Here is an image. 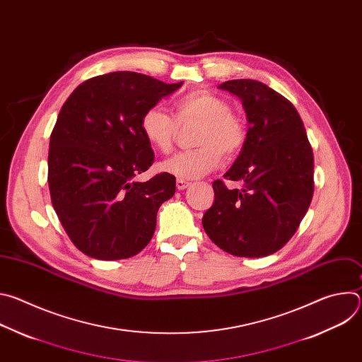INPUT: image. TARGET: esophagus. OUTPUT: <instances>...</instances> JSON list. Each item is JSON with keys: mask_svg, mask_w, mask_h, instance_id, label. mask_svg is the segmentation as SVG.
<instances>
[{"mask_svg": "<svg viewBox=\"0 0 362 362\" xmlns=\"http://www.w3.org/2000/svg\"><path fill=\"white\" fill-rule=\"evenodd\" d=\"M189 182L187 180H185V179H177L176 180V187L179 189V190H183V189H186V187H189Z\"/></svg>", "mask_w": 362, "mask_h": 362, "instance_id": "34e87169", "label": "esophagus"}]
</instances>
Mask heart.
Here are the masks:
<instances>
[{
	"mask_svg": "<svg viewBox=\"0 0 362 362\" xmlns=\"http://www.w3.org/2000/svg\"><path fill=\"white\" fill-rule=\"evenodd\" d=\"M230 109L226 98L208 90H193L176 101L175 117L160 107H148L140 119V129L151 147L169 153L176 143L177 123H197L194 144L199 147L177 153L160 166L179 179H196L214 170L223 154L236 156L246 143V123Z\"/></svg>",
	"mask_w": 362,
	"mask_h": 362,
	"instance_id": "1",
	"label": "heart"
}]
</instances>
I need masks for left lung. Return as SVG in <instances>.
Returning a JSON list of instances; mask_svg holds the SVG:
<instances>
[{
  "instance_id": "obj_1",
  "label": "left lung",
  "mask_w": 362,
  "mask_h": 362,
  "mask_svg": "<svg viewBox=\"0 0 362 362\" xmlns=\"http://www.w3.org/2000/svg\"><path fill=\"white\" fill-rule=\"evenodd\" d=\"M219 88L242 100L249 129L246 143L225 173L243 183L229 190L212 183L215 202L202 225L211 240L240 257L278 252L293 236L314 194V153L292 103L256 80H230Z\"/></svg>"
}]
</instances>
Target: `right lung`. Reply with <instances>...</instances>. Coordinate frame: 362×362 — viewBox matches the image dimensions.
Masks as SVG:
<instances>
[{
  "label": "right lung",
  "mask_w": 362,
  "mask_h": 362,
  "mask_svg": "<svg viewBox=\"0 0 362 362\" xmlns=\"http://www.w3.org/2000/svg\"><path fill=\"white\" fill-rule=\"evenodd\" d=\"M180 86L115 71L83 81L63 105L49 137L48 187L66 233L87 256L126 259L150 242L176 177L133 180L154 163L140 119Z\"/></svg>",
  "instance_id": "obj_1"
}]
</instances>
